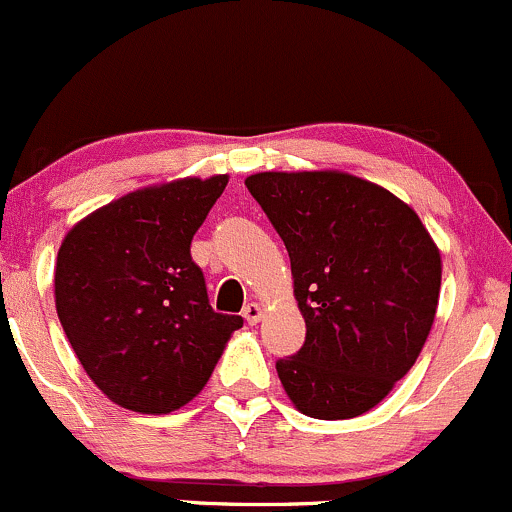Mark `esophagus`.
<instances>
[{"label": "esophagus", "instance_id": "34e87169", "mask_svg": "<svg viewBox=\"0 0 512 512\" xmlns=\"http://www.w3.org/2000/svg\"><path fill=\"white\" fill-rule=\"evenodd\" d=\"M261 315H263V310H261V305H258V303H249L244 308V318H246V323H249V325L261 323Z\"/></svg>", "mask_w": 512, "mask_h": 512}]
</instances>
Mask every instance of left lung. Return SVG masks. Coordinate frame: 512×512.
Wrapping results in <instances>:
<instances>
[{
	"label": "left lung",
	"mask_w": 512,
	"mask_h": 512,
	"mask_svg": "<svg viewBox=\"0 0 512 512\" xmlns=\"http://www.w3.org/2000/svg\"><path fill=\"white\" fill-rule=\"evenodd\" d=\"M246 187L291 256L305 342L276 362L313 419L377 407L419 357L441 288V254L416 212L347 172H258Z\"/></svg>",
	"instance_id": "obj_1"
}]
</instances>
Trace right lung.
Wrapping results in <instances>:
<instances>
[{
  "mask_svg": "<svg viewBox=\"0 0 512 512\" xmlns=\"http://www.w3.org/2000/svg\"><path fill=\"white\" fill-rule=\"evenodd\" d=\"M229 177L145 187L78 221L56 258V313L110 402L167 414L212 377L241 315L214 313L192 236Z\"/></svg>",
  "mask_w": 512,
  "mask_h": 512,
  "instance_id": "obj_1",
  "label": "right lung"
}]
</instances>
